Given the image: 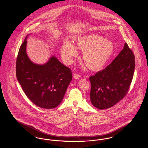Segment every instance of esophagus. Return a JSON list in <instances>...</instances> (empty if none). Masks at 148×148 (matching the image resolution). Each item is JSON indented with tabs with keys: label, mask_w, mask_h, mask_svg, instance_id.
Here are the masks:
<instances>
[{
	"label": "esophagus",
	"mask_w": 148,
	"mask_h": 148,
	"mask_svg": "<svg viewBox=\"0 0 148 148\" xmlns=\"http://www.w3.org/2000/svg\"><path fill=\"white\" fill-rule=\"evenodd\" d=\"M73 77H74L75 79H79V78L80 77V75H79V74H74Z\"/></svg>",
	"instance_id": "esophagus-1"
}]
</instances>
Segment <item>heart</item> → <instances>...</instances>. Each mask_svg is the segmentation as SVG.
<instances>
[{
  "label": "heart",
  "mask_w": 148,
  "mask_h": 148,
  "mask_svg": "<svg viewBox=\"0 0 148 148\" xmlns=\"http://www.w3.org/2000/svg\"><path fill=\"white\" fill-rule=\"evenodd\" d=\"M73 45L64 42L60 47L62 58L67 64H71L77 56L76 48L83 52V62L92 71H101L112 57L115 51L113 42L104 40L101 36L91 34L73 40Z\"/></svg>",
  "instance_id": "heart-1"
}]
</instances>
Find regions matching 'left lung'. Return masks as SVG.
<instances>
[{"label": "left lung", "mask_w": 148, "mask_h": 148, "mask_svg": "<svg viewBox=\"0 0 148 148\" xmlns=\"http://www.w3.org/2000/svg\"><path fill=\"white\" fill-rule=\"evenodd\" d=\"M135 57L128 45L106 68L90 77V101L94 106L104 110L113 106L126 95L133 77Z\"/></svg>", "instance_id": "8db88e82"}]
</instances>
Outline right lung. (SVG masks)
<instances>
[{"instance_id": "obj_1", "label": "right lung", "mask_w": 148, "mask_h": 148, "mask_svg": "<svg viewBox=\"0 0 148 148\" xmlns=\"http://www.w3.org/2000/svg\"><path fill=\"white\" fill-rule=\"evenodd\" d=\"M27 36L20 48L16 71L18 83L27 97L36 106L51 109L62 102L71 82L72 74L55 56L43 64L32 62L26 53Z\"/></svg>"}]
</instances>
